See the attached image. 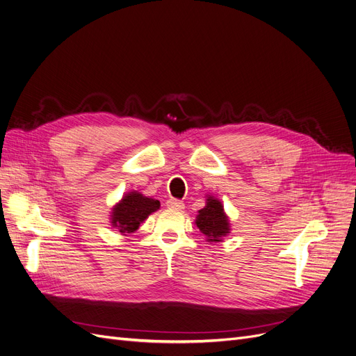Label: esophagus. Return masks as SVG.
<instances>
[{"mask_svg": "<svg viewBox=\"0 0 356 356\" xmlns=\"http://www.w3.org/2000/svg\"><path fill=\"white\" fill-rule=\"evenodd\" d=\"M167 208L168 209H173V211H181L184 208V203L181 200H177V199H168L165 202Z\"/></svg>", "mask_w": 356, "mask_h": 356, "instance_id": "1", "label": "esophagus"}]
</instances>
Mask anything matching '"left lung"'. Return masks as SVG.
Returning <instances> with one entry per match:
<instances>
[{
  "instance_id": "1",
  "label": "left lung",
  "mask_w": 356,
  "mask_h": 356,
  "mask_svg": "<svg viewBox=\"0 0 356 356\" xmlns=\"http://www.w3.org/2000/svg\"><path fill=\"white\" fill-rule=\"evenodd\" d=\"M199 231L208 236V241H220L222 236L229 234V222L223 212V207L215 197H208L207 207L199 211L196 218Z\"/></svg>"
}]
</instances>
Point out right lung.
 I'll return each instance as SVG.
<instances>
[{"label":"right lung","mask_w":356,"mask_h":356,"mask_svg":"<svg viewBox=\"0 0 356 356\" xmlns=\"http://www.w3.org/2000/svg\"><path fill=\"white\" fill-rule=\"evenodd\" d=\"M160 208V202L145 197L141 193L131 192L112 211V225L121 234H131L138 229L140 223Z\"/></svg>","instance_id":"right-lung-1"}]
</instances>
